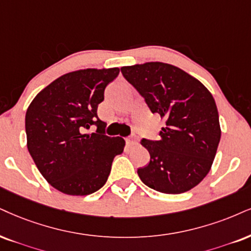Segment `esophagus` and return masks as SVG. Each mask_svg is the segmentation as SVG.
Returning <instances> with one entry per match:
<instances>
[{
	"label": "esophagus",
	"mask_w": 251,
	"mask_h": 251,
	"mask_svg": "<svg viewBox=\"0 0 251 251\" xmlns=\"http://www.w3.org/2000/svg\"><path fill=\"white\" fill-rule=\"evenodd\" d=\"M136 142H137V136H136L135 134L130 135L128 138H126V143H128V144L132 145V144H135Z\"/></svg>",
	"instance_id": "34e87169"
}]
</instances>
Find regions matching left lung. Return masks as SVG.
I'll use <instances>...</instances> for the list:
<instances>
[{"instance_id": "obj_1", "label": "left lung", "mask_w": 251, "mask_h": 251, "mask_svg": "<svg viewBox=\"0 0 251 251\" xmlns=\"http://www.w3.org/2000/svg\"><path fill=\"white\" fill-rule=\"evenodd\" d=\"M121 72L165 121L158 141H141L150 153V163L137 170L141 180L166 194L190 191L211 170L221 137L211 92L185 71L159 61L123 66Z\"/></svg>"}]
</instances>
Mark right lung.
Returning a JSON list of instances; mask_svg holds the SVG:
<instances>
[{
    "label": "right lung",
    "instance_id": "1",
    "mask_svg": "<svg viewBox=\"0 0 251 251\" xmlns=\"http://www.w3.org/2000/svg\"><path fill=\"white\" fill-rule=\"evenodd\" d=\"M120 69H87L64 74L40 91L25 114L27 150L55 190L87 196L106 184L111 164L122 153V137L104 135L98 106ZM97 126V131L85 129Z\"/></svg>",
    "mask_w": 251,
    "mask_h": 251
}]
</instances>
